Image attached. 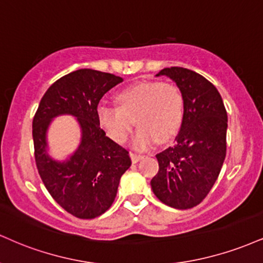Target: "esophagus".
<instances>
[{"mask_svg": "<svg viewBox=\"0 0 263 263\" xmlns=\"http://www.w3.org/2000/svg\"><path fill=\"white\" fill-rule=\"evenodd\" d=\"M129 157H131L132 163H138V162H140V160H142L144 158L143 156H141V154H135V153L129 154Z\"/></svg>", "mask_w": 263, "mask_h": 263, "instance_id": "obj_1", "label": "esophagus"}]
</instances>
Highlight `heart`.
<instances>
[{
    "mask_svg": "<svg viewBox=\"0 0 263 263\" xmlns=\"http://www.w3.org/2000/svg\"><path fill=\"white\" fill-rule=\"evenodd\" d=\"M119 106L101 104L98 121L111 140L123 143L135 126V149L144 151L158 138L167 141L176 135L183 119V96L175 84L152 81L127 87L118 94Z\"/></svg>",
    "mask_w": 263,
    "mask_h": 263,
    "instance_id": "heart-1",
    "label": "heart"
}]
</instances>
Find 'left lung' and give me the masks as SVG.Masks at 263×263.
Instances as JSON below:
<instances>
[{
	"label": "left lung",
	"mask_w": 263,
	"mask_h": 263,
	"mask_svg": "<svg viewBox=\"0 0 263 263\" xmlns=\"http://www.w3.org/2000/svg\"><path fill=\"white\" fill-rule=\"evenodd\" d=\"M182 91L183 119L172 147L157 154L159 172L151 181L154 195L176 210L203 201L218 179L227 154L228 115L217 88L197 72L164 68Z\"/></svg>",
	"instance_id": "left-lung-1"
}]
</instances>
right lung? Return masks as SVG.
Listing matches in <instances>:
<instances>
[{
  "mask_svg": "<svg viewBox=\"0 0 263 263\" xmlns=\"http://www.w3.org/2000/svg\"><path fill=\"white\" fill-rule=\"evenodd\" d=\"M121 77L82 68L63 76L44 97L33 120L37 172L51 197L72 216L93 219L109 210L120 179L131 166L128 152L109 138L98 121V104ZM69 115L81 128V141L63 161L48 154L47 131L53 118Z\"/></svg>",
  "mask_w": 263,
  "mask_h": 263,
  "instance_id": "add662e5",
  "label": "right lung"
}]
</instances>
